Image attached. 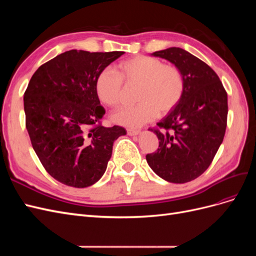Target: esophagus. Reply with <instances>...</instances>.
<instances>
[{"label":"esophagus","instance_id":"esophagus-1","mask_svg":"<svg viewBox=\"0 0 256 256\" xmlns=\"http://www.w3.org/2000/svg\"><path fill=\"white\" fill-rule=\"evenodd\" d=\"M127 132L130 136H136V134H138L141 132V130L140 129H134V128H128L127 129Z\"/></svg>","mask_w":256,"mask_h":256}]
</instances>
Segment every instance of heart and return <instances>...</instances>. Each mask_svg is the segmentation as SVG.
Masks as SVG:
<instances>
[{"mask_svg":"<svg viewBox=\"0 0 256 256\" xmlns=\"http://www.w3.org/2000/svg\"><path fill=\"white\" fill-rule=\"evenodd\" d=\"M124 83L136 86L138 104L113 113L112 120L120 125L138 127L164 115L180 102L184 92V78L180 67L164 64L160 58L138 56L120 62L116 72L106 68L99 72L95 90L100 102L108 106L120 104Z\"/></svg>","mask_w":256,"mask_h":256,"instance_id":"obj_1","label":"heart"}]
</instances>
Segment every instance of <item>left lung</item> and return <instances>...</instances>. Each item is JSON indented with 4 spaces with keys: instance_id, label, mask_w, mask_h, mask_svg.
I'll return each instance as SVG.
<instances>
[{
    "instance_id": "1",
    "label": "left lung",
    "mask_w": 256,
    "mask_h": 256,
    "mask_svg": "<svg viewBox=\"0 0 256 256\" xmlns=\"http://www.w3.org/2000/svg\"><path fill=\"white\" fill-rule=\"evenodd\" d=\"M180 67L184 78L182 99L166 118L150 128L159 148L146 154L152 171L164 180L188 182L202 175L223 141L228 124V94L212 67L182 48L156 51Z\"/></svg>"
}]
</instances>
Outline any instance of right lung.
I'll use <instances>...</instances> for the list:
<instances>
[{
	"instance_id": "add662e5",
	"label": "right lung",
	"mask_w": 256,
	"mask_h": 256,
	"mask_svg": "<svg viewBox=\"0 0 256 256\" xmlns=\"http://www.w3.org/2000/svg\"><path fill=\"white\" fill-rule=\"evenodd\" d=\"M122 51L69 50L37 69L24 92L26 127L33 148L54 180L85 188L106 170L120 126L104 127L96 95L99 72Z\"/></svg>"
}]
</instances>
